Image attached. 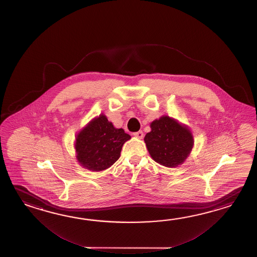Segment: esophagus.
Listing matches in <instances>:
<instances>
[{
  "label": "esophagus",
  "instance_id": "esophagus-1",
  "mask_svg": "<svg viewBox=\"0 0 257 257\" xmlns=\"http://www.w3.org/2000/svg\"><path fill=\"white\" fill-rule=\"evenodd\" d=\"M133 135L136 137V138H138V139H142L143 136H144V134H143V132H142V131H138V132H135Z\"/></svg>",
  "mask_w": 257,
  "mask_h": 257
}]
</instances>
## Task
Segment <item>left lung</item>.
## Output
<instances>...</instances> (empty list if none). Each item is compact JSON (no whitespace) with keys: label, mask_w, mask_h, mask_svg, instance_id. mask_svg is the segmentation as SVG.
<instances>
[{"label":"left lung","mask_w":257,"mask_h":257,"mask_svg":"<svg viewBox=\"0 0 257 257\" xmlns=\"http://www.w3.org/2000/svg\"><path fill=\"white\" fill-rule=\"evenodd\" d=\"M151 131L145 135L151 157L165 167H177L184 164L194 147V137L185 124L163 115L151 123Z\"/></svg>","instance_id":"8db88e82"}]
</instances>
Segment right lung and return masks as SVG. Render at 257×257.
<instances>
[{"label": "right lung", "instance_id": "1", "mask_svg": "<svg viewBox=\"0 0 257 257\" xmlns=\"http://www.w3.org/2000/svg\"><path fill=\"white\" fill-rule=\"evenodd\" d=\"M131 139L123 128H116L101 114L77 134L74 143L77 162L92 172L107 169L120 157L124 143Z\"/></svg>", "mask_w": 257, "mask_h": 257}]
</instances>
